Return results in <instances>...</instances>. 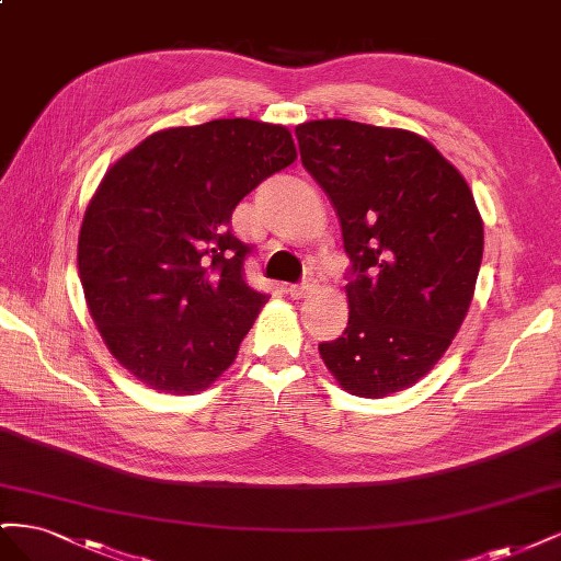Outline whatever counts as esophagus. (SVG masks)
<instances>
[{
    "instance_id": "1",
    "label": "esophagus",
    "mask_w": 561,
    "mask_h": 561,
    "mask_svg": "<svg viewBox=\"0 0 561 561\" xmlns=\"http://www.w3.org/2000/svg\"><path fill=\"white\" fill-rule=\"evenodd\" d=\"M316 280L313 278H307V280H301L299 285H290L287 287V295H290L293 299H304L307 295H311L313 290H316Z\"/></svg>"
}]
</instances>
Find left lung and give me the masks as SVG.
I'll return each mask as SVG.
<instances>
[{
    "label": "left lung",
    "instance_id": "1",
    "mask_svg": "<svg viewBox=\"0 0 561 561\" xmlns=\"http://www.w3.org/2000/svg\"><path fill=\"white\" fill-rule=\"evenodd\" d=\"M295 133L353 262L348 325L320 358L351 396L398 393L461 330L482 264L480 210L466 178L412 130L318 118Z\"/></svg>",
    "mask_w": 561,
    "mask_h": 561
}]
</instances>
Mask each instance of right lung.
Listing matches in <instances>:
<instances>
[{
  "mask_svg": "<svg viewBox=\"0 0 561 561\" xmlns=\"http://www.w3.org/2000/svg\"><path fill=\"white\" fill-rule=\"evenodd\" d=\"M295 159L285 126L215 118L151 133L110 165L77 262L98 332L135 379L192 396L231 367L268 301L243 278L231 213Z\"/></svg>",
  "mask_w": 561,
  "mask_h": 561,
  "instance_id": "1",
  "label": "right lung"
}]
</instances>
